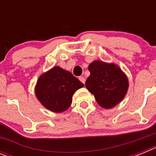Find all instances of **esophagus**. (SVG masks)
Instances as JSON below:
<instances>
[{"instance_id": "1", "label": "esophagus", "mask_w": 156, "mask_h": 156, "mask_svg": "<svg viewBox=\"0 0 156 156\" xmlns=\"http://www.w3.org/2000/svg\"><path fill=\"white\" fill-rule=\"evenodd\" d=\"M79 80L81 81V82L83 83V84H85V81H86V80H85V78L83 76H80L79 77Z\"/></svg>"}]
</instances>
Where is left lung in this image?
I'll return each instance as SVG.
<instances>
[{
    "label": "left lung",
    "mask_w": 156,
    "mask_h": 156,
    "mask_svg": "<svg viewBox=\"0 0 156 156\" xmlns=\"http://www.w3.org/2000/svg\"><path fill=\"white\" fill-rule=\"evenodd\" d=\"M88 69L90 75L86 80L87 89L94 95L98 104L105 108H113L126 95L128 80L122 70L114 64L94 61Z\"/></svg>",
    "instance_id": "1"
}]
</instances>
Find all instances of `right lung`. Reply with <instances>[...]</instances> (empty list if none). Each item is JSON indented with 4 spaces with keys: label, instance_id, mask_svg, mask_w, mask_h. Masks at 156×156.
Returning a JSON list of instances; mask_svg holds the SVG:
<instances>
[{
    "label": "right lung",
    "instance_id": "obj_1",
    "mask_svg": "<svg viewBox=\"0 0 156 156\" xmlns=\"http://www.w3.org/2000/svg\"><path fill=\"white\" fill-rule=\"evenodd\" d=\"M83 86L70 72L55 66L39 77L35 92L45 108L62 112L70 106L74 92Z\"/></svg>",
    "mask_w": 156,
    "mask_h": 156
}]
</instances>
